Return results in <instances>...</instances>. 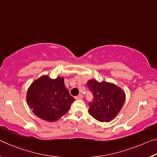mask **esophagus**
Wrapping results in <instances>:
<instances>
[{
	"instance_id": "esophagus-1",
	"label": "esophagus",
	"mask_w": 157,
	"mask_h": 157,
	"mask_svg": "<svg viewBox=\"0 0 157 157\" xmlns=\"http://www.w3.org/2000/svg\"><path fill=\"white\" fill-rule=\"evenodd\" d=\"M82 98H83V96L82 95V94H79L78 96L75 97V99H82Z\"/></svg>"
}]
</instances>
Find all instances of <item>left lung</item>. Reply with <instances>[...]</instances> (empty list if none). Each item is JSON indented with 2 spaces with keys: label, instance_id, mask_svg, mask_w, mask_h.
<instances>
[{
  "label": "left lung",
  "instance_id": "8db88e82",
  "mask_svg": "<svg viewBox=\"0 0 157 157\" xmlns=\"http://www.w3.org/2000/svg\"><path fill=\"white\" fill-rule=\"evenodd\" d=\"M87 86L94 94L93 100L89 102V113L99 121H110L122 108L125 92L116 84L94 79H89Z\"/></svg>",
  "mask_w": 157,
  "mask_h": 157
}]
</instances>
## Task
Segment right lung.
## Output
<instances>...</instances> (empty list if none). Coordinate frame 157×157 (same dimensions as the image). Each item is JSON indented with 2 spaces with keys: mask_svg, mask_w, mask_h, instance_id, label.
<instances>
[{
  "mask_svg": "<svg viewBox=\"0 0 157 157\" xmlns=\"http://www.w3.org/2000/svg\"><path fill=\"white\" fill-rule=\"evenodd\" d=\"M75 98L64 84L63 78L51 79L43 75L35 80L27 91L26 101L37 117L55 121L64 115Z\"/></svg>",
  "mask_w": 157,
  "mask_h": 157,
  "instance_id": "add662e5",
  "label": "right lung"
}]
</instances>
